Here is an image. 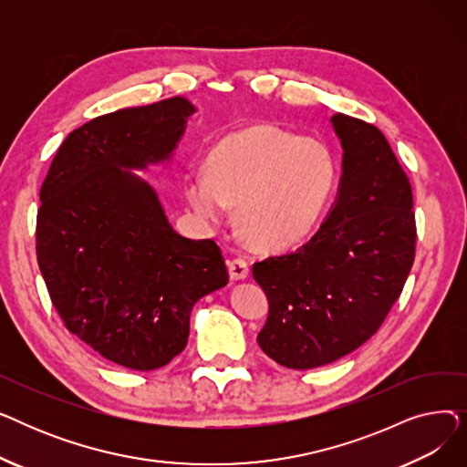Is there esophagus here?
<instances>
[{
    "label": "esophagus",
    "instance_id": "1",
    "mask_svg": "<svg viewBox=\"0 0 467 467\" xmlns=\"http://www.w3.org/2000/svg\"><path fill=\"white\" fill-rule=\"evenodd\" d=\"M229 275H231V280H246L250 275L248 261L240 257L229 261Z\"/></svg>",
    "mask_w": 467,
    "mask_h": 467
}]
</instances>
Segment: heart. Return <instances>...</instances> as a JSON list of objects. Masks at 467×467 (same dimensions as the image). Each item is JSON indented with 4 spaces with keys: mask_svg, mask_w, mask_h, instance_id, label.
<instances>
[{
    "mask_svg": "<svg viewBox=\"0 0 467 467\" xmlns=\"http://www.w3.org/2000/svg\"><path fill=\"white\" fill-rule=\"evenodd\" d=\"M337 180L329 147L275 125H252L221 140L208 155L206 174L183 180L191 208L208 221L238 206L236 223L261 250H282L316 227Z\"/></svg>",
    "mask_w": 467,
    "mask_h": 467,
    "instance_id": "1",
    "label": "heart"
}]
</instances>
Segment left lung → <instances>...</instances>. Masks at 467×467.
Wrapping results in <instances>:
<instances>
[{"label":"left lung","instance_id":"left-lung-1","mask_svg":"<svg viewBox=\"0 0 467 467\" xmlns=\"http://www.w3.org/2000/svg\"><path fill=\"white\" fill-rule=\"evenodd\" d=\"M331 122L342 145L331 212L301 248L254 265L268 299L257 342L289 369L333 363L369 340L414 261L412 191L388 140L345 113Z\"/></svg>","mask_w":467,"mask_h":467}]
</instances>
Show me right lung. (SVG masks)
<instances>
[{
  "mask_svg": "<svg viewBox=\"0 0 467 467\" xmlns=\"http://www.w3.org/2000/svg\"><path fill=\"white\" fill-rule=\"evenodd\" d=\"M194 111L174 96L85 122L39 192L37 263L64 326L136 371L183 352L194 303L229 282L217 244L178 234L155 189L130 171L170 161Z\"/></svg>",
  "mask_w": 467,
  "mask_h": 467,
  "instance_id": "obj_1",
  "label": "right lung"
}]
</instances>
